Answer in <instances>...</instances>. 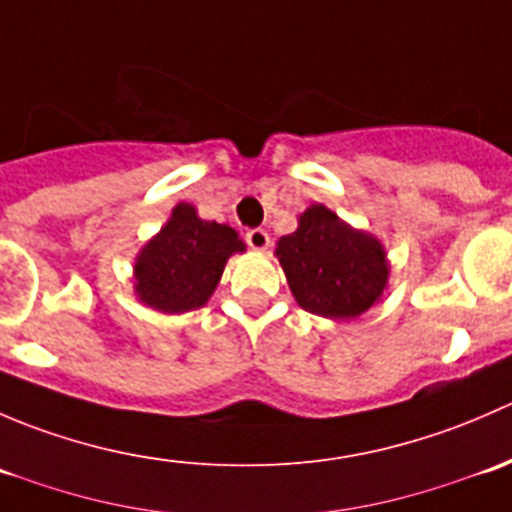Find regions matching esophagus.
Masks as SVG:
<instances>
[{
	"label": "esophagus",
	"instance_id": "esophagus-1",
	"mask_svg": "<svg viewBox=\"0 0 512 512\" xmlns=\"http://www.w3.org/2000/svg\"><path fill=\"white\" fill-rule=\"evenodd\" d=\"M247 245L252 247V250H267V245H270V235H267L262 227H255V230H247L245 235Z\"/></svg>",
	"mask_w": 512,
	"mask_h": 512
}]
</instances>
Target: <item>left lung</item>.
<instances>
[{"instance_id":"left-lung-1","label":"left lung","mask_w":512,"mask_h":512,"mask_svg":"<svg viewBox=\"0 0 512 512\" xmlns=\"http://www.w3.org/2000/svg\"><path fill=\"white\" fill-rule=\"evenodd\" d=\"M277 257L299 307L332 319H354L381 297L389 265L379 240L344 225L324 205H312Z\"/></svg>"}]
</instances>
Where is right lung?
<instances>
[{"label": "right lung", "instance_id": "add662e5", "mask_svg": "<svg viewBox=\"0 0 512 512\" xmlns=\"http://www.w3.org/2000/svg\"><path fill=\"white\" fill-rule=\"evenodd\" d=\"M242 250L232 227L200 220L195 208L180 203L138 255V297L165 314L203 307L218 287L227 257Z\"/></svg>", "mask_w": 512, "mask_h": 512}]
</instances>
